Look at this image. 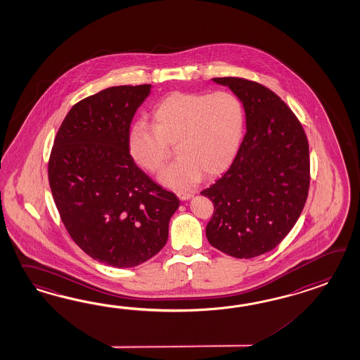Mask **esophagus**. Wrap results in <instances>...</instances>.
I'll use <instances>...</instances> for the list:
<instances>
[{"mask_svg": "<svg viewBox=\"0 0 360 360\" xmlns=\"http://www.w3.org/2000/svg\"><path fill=\"white\" fill-rule=\"evenodd\" d=\"M177 197H179L180 201H188V200L192 198L193 194H191V193H177Z\"/></svg>", "mask_w": 360, "mask_h": 360, "instance_id": "34e87169", "label": "esophagus"}]
</instances>
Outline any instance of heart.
<instances>
[{
  "label": "heart",
  "instance_id": "b5f03b06",
  "mask_svg": "<svg viewBox=\"0 0 360 360\" xmlns=\"http://www.w3.org/2000/svg\"><path fill=\"white\" fill-rule=\"evenodd\" d=\"M243 102L232 92L169 93L153 111V126L137 122L128 134L134 162L158 172L167 162V143H175L179 158L160 175L159 183L188 191L214 177L232 163L243 137Z\"/></svg>",
  "mask_w": 360,
  "mask_h": 360
}]
</instances>
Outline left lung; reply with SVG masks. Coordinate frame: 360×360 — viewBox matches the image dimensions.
Here are the masks:
<instances>
[{"label":"left lung","mask_w":360,"mask_h":360,"mask_svg":"<svg viewBox=\"0 0 360 360\" xmlns=\"http://www.w3.org/2000/svg\"><path fill=\"white\" fill-rule=\"evenodd\" d=\"M245 110L246 134L231 167L202 195L214 203L206 226L217 250L249 259L275 249L290 232L307 200L309 143L301 123L262 84L217 77Z\"/></svg>","instance_id":"8db88e82"}]
</instances>
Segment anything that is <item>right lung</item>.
I'll return each mask as SVG.
<instances>
[{"instance_id": "obj_1", "label": "right lung", "mask_w": 360, "mask_h": 360, "mask_svg": "<svg viewBox=\"0 0 360 360\" xmlns=\"http://www.w3.org/2000/svg\"><path fill=\"white\" fill-rule=\"evenodd\" d=\"M150 84L106 88L77 102L59 128L49 184L60 219L93 259L136 267L162 250L180 206L136 166L128 134Z\"/></svg>"}]
</instances>
